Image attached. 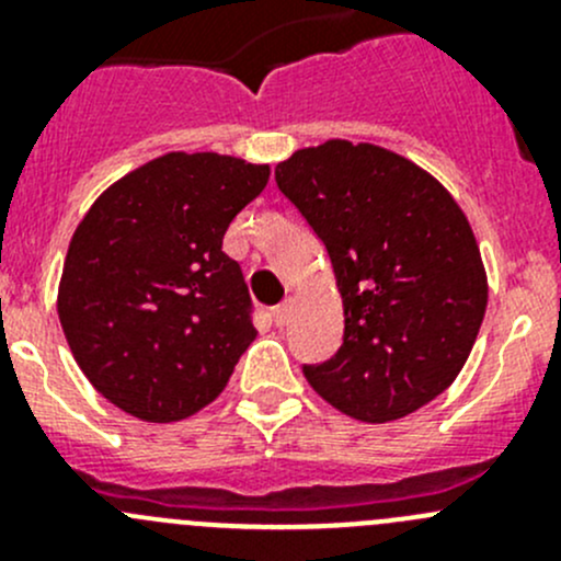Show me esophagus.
I'll use <instances>...</instances> for the list:
<instances>
[{"mask_svg":"<svg viewBox=\"0 0 561 561\" xmlns=\"http://www.w3.org/2000/svg\"><path fill=\"white\" fill-rule=\"evenodd\" d=\"M290 312H293V301L287 298V301H282L279 307H274V312H271V314H274L276 325H285V322L290 320Z\"/></svg>","mask_w":561,"mask_h":561,"instance_id":"34e87169","label":"esophagus"}]
</instances>
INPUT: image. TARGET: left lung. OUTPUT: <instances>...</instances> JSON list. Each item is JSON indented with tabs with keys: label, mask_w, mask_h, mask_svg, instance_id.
Here are the masks:
<instances>
[{
	"label": "left lung",
	"mask_w": 561,
	"mask_h": 561,
	"mask_svg": "<svg viewBox=\"0 0 561 561\" xmlns=\"http://www.w3.org/2000/svg\"><path fill=\"white\" fill-rule=\"evenodd\" d=\"M276 186L331 257L344 342L304 366L344 415L388 423L437 399L461 366L489 304L483 260L450 192L401 154L325 140L276 165Z\"/></svg>",
	"instance_id": "obj_1"
}]
</instances>
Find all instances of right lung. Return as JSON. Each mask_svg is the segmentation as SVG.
<instances>
[{
  "instance_id": "right-lung-1",
  "label": "right lung",
  "mask_w": 561,
  "mask_h": 561,
  "mask_svg": "<svg viewBox=\"0 0 561 561\" xmlns=\"http://www.w3.org/2000/svg\"><path fill=\"white\" fill-rule=\"evenodd\" d=\"M268 165L171 151L111 184L72 233L59 320L111 404L173 423L211 404L257 336L241 265L222 252Z\"/></svg>"
}]
</instances>
